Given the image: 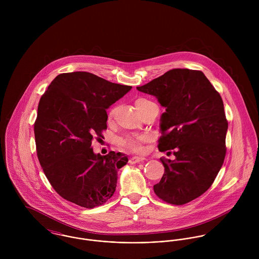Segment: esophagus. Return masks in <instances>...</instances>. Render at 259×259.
<instances>
[{
	"mask_svg": "<svg viewBox=\"0 0 259 259\" xmlns=\"http://www.w3.org/2000/svg\"><path fill=\"white\" fill-rule=\"evenodd\" d=\"M145 160V157H138V156H134L130 158V163L134 164V163H139V162H143Z\"/></svg>",
	"mask_w": 259,
	"mask_h": 259,
	"instance_id": "obj_1",
	"label": "esophagus"
}]
</instances>
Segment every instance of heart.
I'll list each match as a JSON object with an SVG mask.
<instances>
[{
	"label": "heart",
	"mask_w": 259,
	"mask_h": 259,
	"mask_svg": "<svg viewBox=\"0 0 259 259\" xmlns=\"http://www.w3.org/2000/svg\"><path fill=\"white\" fill-rule=\"evenodd\" d=\"M152 104L150 101L147 99H139L136 101V107L137 109H141L147 105ZM116 108H112L110 112H109V118H112L113 115L115 114ZM148 142V138L145 136H137V137H125L122 139L118 140V145L119 147L123 149L137 152V153H142L144 152V144Z\"/></svg>",
	"instance_id": "heart-1"
}]
</instances>
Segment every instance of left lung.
Listing matches in <instances>:
<instances>
[{
  "instance_id": "left-lung-1",
  "label": "left lung",
  "mask_w": 259,
  "mask_h": 259,
  "mask_svg": "<svg viewBox=\"0 0 259 259\" xmlns=\"http://www.w3.org/2000/svg\"><path fill=\"white\" fill-rule=\"evenodd\" d=\"M137 89L165 108L157 148L176 156L160 158L164 174L154 193L185 204L211 186L223 164L228 122L222 97L202 72L188 69L170 70Z\"/></svg>"
}]
</instances>
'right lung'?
Masks as SVG:
<instances>
[{"instance_id":"right-lung-1","label":"right lung","mask_w":259,"mask_h":259,"mask_svg":"<svg viewBox=\"0 0 259 259\" xmlns=\"http://www.w3.org/2000/svg\"><path fill=\"white\" fill-rule=\"evenodd\" d=\"M131 90L96 74L74 72L57 75L41 96L34 124L37 158L64 199L94 208L114 193L117 170L128 159L114 151L96 154L92 142L107 130V109Z\"/></svg>"}]
</instances>
